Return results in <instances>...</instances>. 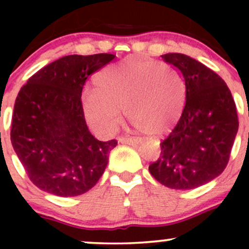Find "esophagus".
<instances>
[{"label": "esophagus", "mask_w": 249, "mask_h": 249, "mask_svg": "<svg viewBox=\"0 0 249 249\" xmlns=\"http://www.w3.org/2000/svg\"><path fill=\"white\" fill-rule=\"evenodd\" d=\"M119 142L122 144H128V145H137L139 142H142L141 138H134V137H121Z\"/></svg>", "instance_id": "obj_1"}]
</instances>
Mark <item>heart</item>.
<instances>
[{
	"mask_svg": "<svg viewBox=\"0 0 249 249\" xmlns=\"http://www.w3.org/2000/svg\"><path fill=\"white\" fill-rule=\"evenodd\" d=\"M95 87L84 93L82 105L89 124L101 133L115 128L122 108L136 127L164 133L184 107V84L165 62L126 58L99 72Z\"/></svg>",
	"mask_w": 249,
	"mask_h": 249,
	"instance_id": "obj_1",
	"label": "heart"
}]
</instances>
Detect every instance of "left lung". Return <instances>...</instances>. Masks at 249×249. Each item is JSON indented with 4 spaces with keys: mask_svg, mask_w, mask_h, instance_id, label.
<instances>
[{
    "mask_svg": "<svg viewBox=\"0 0 249 249\" xmlns=\"http://www.w3.org/2000/svg\"><path fill=\"white\" fill-rule=\"evenodd\" d=\"M161 57L182 75L186 102L176 127L160 142V157L148 171L166 187L192 190L227 166L239 128L236 107L224 79L206 65L184 53Z\"/></svg>",
    "mask_w": 249,
    "mask_h": 249,
    "instance_id": "obj_1",
    "label": "left lung"
}]
</instances>
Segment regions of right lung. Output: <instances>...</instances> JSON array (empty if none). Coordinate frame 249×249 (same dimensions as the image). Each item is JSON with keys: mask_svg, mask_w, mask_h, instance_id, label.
I'll list each match as a JSON object with an SVG mask.
<instances>
[{"mask_svg": "<svg viewBox=\"0 0 249 249\" xmlns=\"http://www.w3.org/2000/svg\"><path fill=\"white\" fill-rule=\"evenodd\" d=\"M115 57L64 56L37 71L19 90L10 141L39 190L58 196H81L104 173L117 141L101 142L90 133L81 98L89 76Z\"/></svg>", "mask_w": 249, "mask_h": 249, "instance_id": "1", "label": "right lung"}]
</instances>
